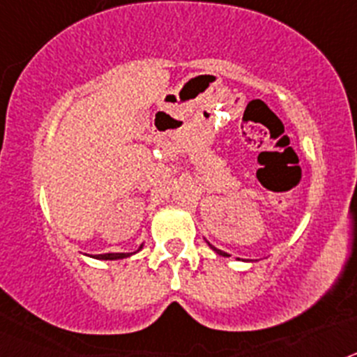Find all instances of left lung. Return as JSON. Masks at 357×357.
I'll list each match as a JSON object with an SVG mask.
<instances>
[{"label":"left lung","mask_w":357,"mask_h":357,"mask_svg":"<svg viewBox=\"0 0 357 357\" xmlns=\"http://www.w3.org/2000/svg\"><path fill=\"white\" fill-rule=\"evenodd\" d=\"M211 248H213V250H216V254L223 255V257H229V254H225V252H222V250H218V248H214V247H211Z\"/></svg>","instance_id":"left-lung-1"}]
</instances>
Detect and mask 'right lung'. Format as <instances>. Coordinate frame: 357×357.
I'll return each instance as SVG.
<instances>
[{
    "label": "right lung",
    "mask_w": 357,
    "mask_h": 357,
    "mask_svg": "<svg viewBox=\"0 0 357 357\" xmlns=\"http://www.w3.org/2000/svg\"><path fill=\"white\" fill-rule=\"evenodd\" d=\"M139 248H143V245H141ZM130 254H125V252H114V254H100V255H93V257H96V259H123V257H128Z\"/></svg>",
    "instance_id": "add662e5"
}]
</instances>
